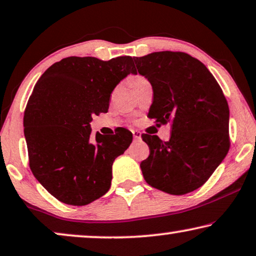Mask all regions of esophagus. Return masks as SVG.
I'll return each instance as SVG.
<instances>
[{"label": "esophagus", "mask_w": 256, "mask_h": 256, "mask_svg": "<svg viewBox=\"0 0 256 256\" xmlns=\"http://www.w3.org/2000/svg\"><path fill=\"white\" fill-rule=\"evenodd\" d=\"M132 136H134V140H140V132H137V130H132Z\"/></svg>", "instance_id": "obj_1"}]
</instances>
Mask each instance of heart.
Here are the masks:
<instances>
[{"instance_id": "1", "label": "heart", "mask_w": 256, "mask_h": 256, "mask_svg": "<svg viewBox=\"0 0 256 256\" xmlns=\"http://www.w3.org/2000/svg\"><path fill=\"white\" fill-rule=\"evenodd\" d=\"M143 80V78H142V77H136L135 82H137V80Z\"/></svg>"}]
</instances>
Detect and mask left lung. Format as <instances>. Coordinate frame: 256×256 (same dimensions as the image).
I'll return each instance as SVG.
<instances>
[{
    "label": "left lung",
    "instance_id": "8db88e82",
    "mask_svg": "<svg viewBox=\"0 0 256 256\" xmlns=\"http://www.w3.org/2000/svg\"><path fill=\"white\" fill-rule=\"evenodd\" d=\"M134 62L154 90L149 118L172 124L166 142L142 135L150 148L140 162L144 179L172 195L198 190L228 152L230 110L223 91L201 61L182 52H154Z\"/></svg>",
    "mask_w": 256,
    "mask_h": 256
}]
</instances>
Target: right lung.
Returning a JSON list of instances; mask_svg holds the SVG:
<instances>
[{
	"label": "right lung",
	"instance_id": "right-lung-1",
	"mask_svg": "<svg viewBox=\"0 0 256 256\" xmlns=\"http://www.w3.org/2000/svg\"><path fill=\"white\" fill-rule=\"evenodd\" d=\"M129 74H136L132 56H70L50 66L34 85L24 113L30 168L58 201L86 206L108 192L113 162L132 134L122 128L94 138L90 124L107 113L110 94Z\"/></svg>",
	"mask_w": 256,
	"mask_h": 256
}]
</instances>
